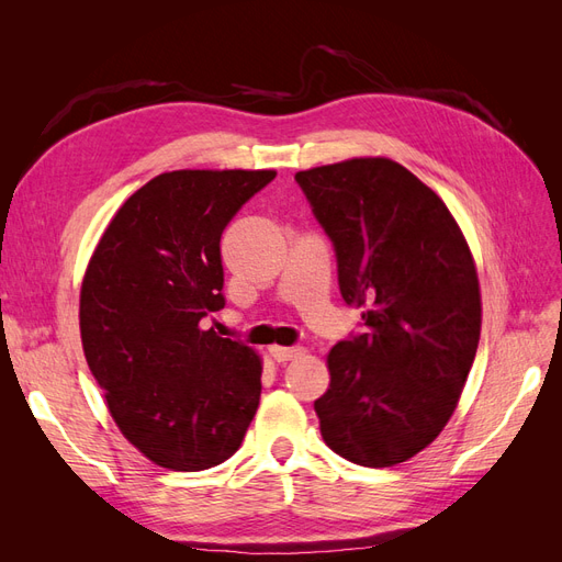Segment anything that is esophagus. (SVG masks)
I'll list each match as a JSON object with an SVG mask.
<instances>
[{
	"label": "esophagus",
	"mask_w": 562,
	"mask_h": 562,
	"mask_svg": "<svg viewBox=\"0 0 562 562\" xmlns=\"http://www.w3.org/2000/svg\"><path fill=\"white\" fill-rule=\"evenodd\" d=\"M269 353L274 356L279 363H283V361L297 359V356L304 353V349L302 347H281V345H274V347H269Z\"/></svg>",
	"instance_id": "obj_1"
}]
</instances>
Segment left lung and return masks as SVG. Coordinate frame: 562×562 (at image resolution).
<instances>
[{
	"label": "left lung",
	"instance_id": "8db88e82",
	"mask_svg": "<svg viewBox=\"0 0 562 562\" xmlns=\"http://www.w3.org/2000/svg\"><path fill=\"white\" fill-rule=\"evenodd\" d=\"M366 333L328 351L321 436L361 467H394L443 431L481 339L471 248L431 187L398 161L353 157L295 173Z\"/></svg>",
	"mask_w": 562,
	"mask_h": 562
}]
</instances>
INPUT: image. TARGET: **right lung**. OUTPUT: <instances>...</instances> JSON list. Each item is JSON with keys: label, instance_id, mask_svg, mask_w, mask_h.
Instances as JSON below:
<instances>
[{"label": "right lung", "instance_id": "1", "mask_svg": "<svg viewBox=\"0 0 562 562\" xmlns=\"http://www.w3.org/2000/svg\"><path fill=\"white\" fill-rule=\"evenodd\" d=\"M277 171H168L133 192L91 255L79 333L128 443L171 471L223 464L260 403V353L203 328L225 307L220 236Z\"/></svg>", "mask_w": 562, "mask_h": 562}]
</instances>
